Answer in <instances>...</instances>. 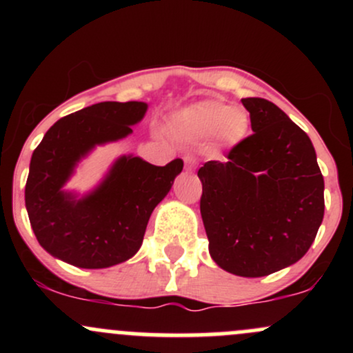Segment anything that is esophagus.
Masks as SVG:
<instances>
[{
    "label": "esophagus",
    "mask_w": 353,
    "mask_h": 353,
    "mask_svg": "<svg viewBox=\"0 0 353 353\" xmlns=\"http://www.w3.org/2000/svg\"><path fill=\"white\" fill-rule=\"evenodd\" d=\"M184 164H185V169H188V171H192V169H196L197 159L192 156V154H185V156H184Z\"/></svg>",
    "instance_id": "esophagus-1"
}]
</instances>
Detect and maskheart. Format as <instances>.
<instances>
[{"label": "heart", "mask_w": 353, "mask_h": 353, "mask_svg": "<svg viewBox=\"0 0 353 353\" xmlns=\"http://www.w3.org/2000/svg\"><path fill=\"white\" fill-rule=\"evenodd\" d=\"M177 131L196 139L217 136L234 144L245 136L249 116L242 108H232L221 99H208L182 109L174 119Z\"/></svg>", "instance_id": "b5f03b06"}]
</instances>
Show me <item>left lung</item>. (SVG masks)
<instances>
[{
    "label": "left lung",
    "instance_id": "left-lung-1",
    "mask_svg": "<svg viewBox=\"0 0 353 353\" xmlns=\"http://www.w3.org/2000/svg\"><path fill=\"white\" fill-rule=\"evenodd\" d=\"M252 134L197 172L209 252L241 277H264L305 255L322 224L323 176L309 136L270 101L242 99Z\"/></svg>",
    "mask_w": 353,
    "mask_h": 353
}]
</instances>
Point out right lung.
Listing matches in <instances>:
<instances>
[{
  "mask_svg": "<svg viewBox=\"0 0 353 353\" xmlns=\"http://www.w3.org/2000/svg\"><path fill=\"white\" fill-rule=\"evenodd\" d=\"M145 109L137 101L92 104L61 117L34 149L24 201L34 236L51 255L83 269H104L139 250L149 217L182 171V159L161 168L121 157L106 181L81 201L61 188L84 154L132 132Z\"/></svg>",
  "mask_w": 353,
  "mask_h": 353,
  "instance_id": "1",
  "label": "right lung"
}]
</instances>
